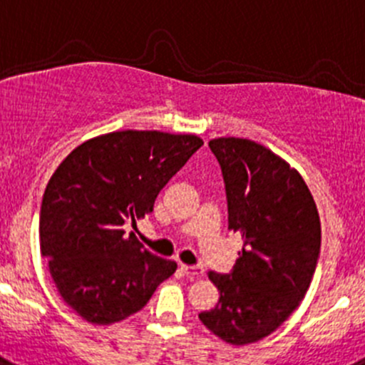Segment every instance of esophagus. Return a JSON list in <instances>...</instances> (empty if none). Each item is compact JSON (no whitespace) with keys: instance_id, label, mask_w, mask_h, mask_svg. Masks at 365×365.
Instances as JSON below:
<instances>
[{"instance_id":"1","label":"esophagus","mask_w":365,"mask_h":365,"mask_svg":"<svg viewBox=\"0 0 365 365\" xmlns=\"http://www.w3.org/2000/svg\"><path fill=\"white\" fill-rule=\"evenodd\" d=\"M180 269H182L183 274H187L189 278H200V277H203V272H205V269L201 267V265H185V264H182V265H180Z\"/></svg>"}]
</instances>
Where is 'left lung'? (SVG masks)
Segmentation results:
<instances>
[{"mask_svg":"<svg viewBox=\"0 0 365 365\" xmlns=\"http://www.w3.org/2000/svg\"><path fill=\"white\" fill-rule=\"evenodd\" d=\"M225 180L228 230L242 251L217 285L215 309L200 321L219 339L251 344L277 330L305 298L321 250V222L298 171L262 144L237 137L208 143Z\"/></svg>","mask_w":365,"mask_h":365,"instance_id":"1","label":"left lung"}]
</instances>
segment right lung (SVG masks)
Masks as SVG:
<instances>
[{
	"label": "right lung",
	"instance_id": "right-lung-1",
	"mask_svg": "<svg viewBox=\"0 0 365 365\" xmlns=\"http://www.w3.org/2000/svg\"><path fill=\"white\" fill-rule=\"evenodd\" d=\"M201 146L196 135L112 132L80 144L53 173L38 217L41 253L62 299L85 321L126 319L176 271L123 226L153 212Z\"/></svg>",
	"mask_w": 365,
	"mask_h": 365
}]
</instances>
